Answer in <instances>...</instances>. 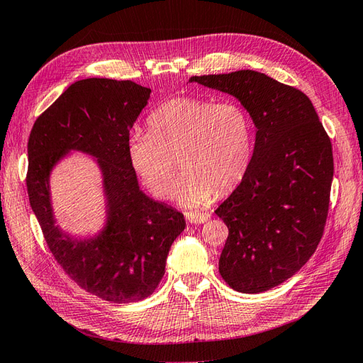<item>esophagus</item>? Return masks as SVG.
Masks as SVG:
<instances>
[{
    "label": "esophagus",
    "mask_w": 363,
    "mask_h": 363,
    "mask_svg": "<svg viewBox=\"0 0 363 363\" xmlns=\"http://www.w3.org/2000/svg\"><path fill=\"white\" fill-rule=\"evenodd\" d=\"M186 219L191 224H203L207 219H211V215L208 213H186Z\"/></svg>",
    "instance_id": "34e87169"
}]
</instances>
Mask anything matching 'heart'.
Wrapping results in <instances>:
<instances>
[{
    "label": "heart",
    "mask_w": 363,
    "mask_h": 363,
    "mask_svg": "<svg viewBox=\"0 0 363 363\" xmlns=\"http://www.w3.org/2000/svg\"><path fill=\"white\" fill-rule=\"evenodd\" d=\"M148 133L128 138V157L148 191L171 196L177 172V199L184 207H203L233 191L247 175L255 131L245 107L235 101L177 96L148 116Z\"/></svg>",
    "instance_id": "obj_1"
}]
</instances>
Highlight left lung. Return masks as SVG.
Returning <instances> with one entry per match:
<instances>
[{
	"instance_id": "left-lung-1",
	"label": "left lung",
	"mask_w": 363,
	"mask_h": 363,
	"mask_svg": "<svg viewBox=\"0 0 363 363\" xmlns=\"http://www.w3.org/2000/svg\"><path fill=\"white\" fill-rule=\"evenodd\" d=\"M236 96L257 131L250 169L215 213L228 228L219 274L259 294L291 279L323 238L333 180L332 142L309 96L242 69L192 77Z\"/></svg>"
}]
</instances>
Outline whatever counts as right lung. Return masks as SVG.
<instances>
[{
    "instance_id": "add662e5",
    "label": "right lung",
    "mask_w": 363,
    "mask_h": 363,
    "mask_svg": "<svg viewBox=\"0 0 363 363\" xmlns=\"http://www.w3.org/2000/svg\"><path fill=\"white\" fill-rule=\"evenodd\" d=\"M151 89L130 80L72 83L35 121L28 138L27 192L51 255L82 289L106 301L133 303L156 291L172 242L186 227L175 208L139 189L128 138ZM67 149L99 157L109 223L92 241H74L53 225L49 171Z\"/></svg>"
}]
</instances>
